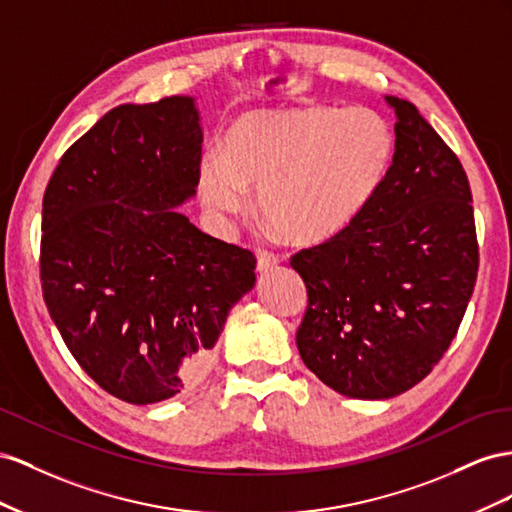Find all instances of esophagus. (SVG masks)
<instances>
[{
    "mask_svg": "<svg viewBox=\"0 0 512 512\" xmlns=\"http://www.w3.org/2000/svg\"><path fill=\"white\" fill-rule=\"evenodd\" d=\"M276 264H279V257H276L274 253H268V251H257V270L259 272H268L270 268H274Z\"/></svg>",
    "mask_w": 512,
    "mask_h": 512,
    "instance_id": "obj_1",
    "label": "esophagus"
}]
</instances>
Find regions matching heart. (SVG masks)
Returning a JSON list of instances; mask_svg holds the SVG:
<instances>
[{
    "label": "heart",
    "mask_w": 512,
    "mask_h": 512,
    "mask_svg": "<svg viewBox=\"0 0 512 512\" xmlns=\"http://www.w3.org/2000/svg\"><path fill=\"white\" fill-rule=\"evenodd\" d=\"M394 133L367 107L302 105L233 120L218 154L199 163V195L218 216L240 214L248 188L257 210L296 244H319L352 225L382 186Z\"/></svg>",
    "instance_id": "heart-1"
}]
</instances>
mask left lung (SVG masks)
<instances>
[{"instance_id":"8db88e82","label":"left lung","mask_w":512,"mask_h":512,"mask_svg":"<svg viewBox=\"0 0 512 512\" xmlns=\"http://www.w3.org/2000/svg\"><path fill=\"white\" fill-rule=\"evenodd\" d=\"M382 186L339 236L291 257L309 306L302 362L352 399H390L425 379L457 337L478 274L467 175L410 100Z\"/></svg>"}]
</instances>
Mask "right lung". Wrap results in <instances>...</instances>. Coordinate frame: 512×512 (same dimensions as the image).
<instances>
[{
  "instance_id": "add662e5",
  "label": "right lung",
  "mask_w": 512,
  "mask_h": 512,
  "mask_svg": "<svg viewBox=\"0 0 512 512\" xmlns=\"http://www.w3.org/2000/svg\"><path fill=\"white\" fill-rule=\"evenodd\" d=\"M195 100L120 105L60 158L42 199L40 281L81 369L133 405L197 384L257 259L199 231Z\"/></svg>"
}]
</instances>
